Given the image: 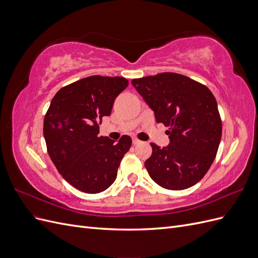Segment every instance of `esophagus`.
<instances>
[{
	"mask_svg": "<svg viewBox=\"0 0 258 258\" xmlns=\"http://www.w3.org/2000/svg\"><path fill=\"white\" fill-rule=\"evenodd\" d=\"M132 143H134V144H139V143H141V141H140V140L137 139V138H132Z\"/></svg>",
	"mask_w": 258,
	"mask_h": 258,
	"instance_id": "34e87169",
	"label": "esophagus"
}]
</instances>
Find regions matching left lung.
I'll list each match as a JSON object with an SVG mask.
<instances>
[{"instance_id": "1", "label": "left lung", "mask_w": 258, "mask_h": 258, "mask_svg": "<svg viewBox=\"0 0 258 258\" xmlns=\"http://www.w3.org/2000/svg\"><path fill=\"white\" fill-rule=\"evenodd\" d=\"M132 86L169 130L170 143H151L145 168L155 183L171 190L186 189L206 175L222 138L216 100L208 87L177 73L132 80Z\"/></svg>"}]
</instances>
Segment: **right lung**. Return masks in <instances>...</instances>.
I'll use <instances>...</instances> for the list:
<instances>
[{
	"mask_svg": "<svg viewBox=\"0 0 258 258\" xmlns=\"http://www.w3.org/2000/svg\"><path fill=\"white\" fill-rule=\"evenodd\" d=\"M128 84L119 76L93 75L61 88L51 100L43 129L47 152L62 177L81 191L107 189L131 146L129 136L118 142L98 136L102 117L111 115Z\"/></svg>",
	"mask_w": 258,
	"mask_h": 258,
	"instance_id": "obj_1",
	"label": "right lung"
}]
</instances>
